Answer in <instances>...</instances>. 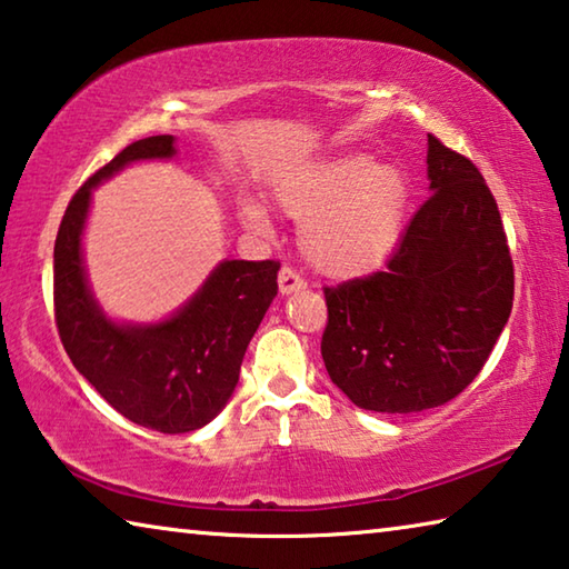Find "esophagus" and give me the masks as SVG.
<instances>
[{
    "mask_svg": "<svg viewBox=\"0 0 569 569\" xmlns=\"http://www.w3.org/2000/svg\"><path fill=\"white\" fill-rule=\"evenodd\" d=\"M278 288H281V293H296V291H303L306 281L301 278V273H296L291 266H283L281 273H278Z\"/></svg>",
    "mask_w": 569,
    "mask_h": 569,
    "instance_id": "obj_1",
    "label": "esophagus"
}]
</instances>
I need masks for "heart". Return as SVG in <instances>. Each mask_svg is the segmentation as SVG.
<instances>
[{"mask_svg": "<svg viewBox=\"0 0 569 569\" xmlns=\"http://www.w3.org/2000/svg\"><path fill=\"white\" fill-rule=\"evenodd\" d=\"M281 213L303 223L301 248L316 271L333 278L366 276L397 250L411 186L393 162L339 152L281 172L273 182ZM243 220L263 228L261 206L246 203Z\"/></svg>", "mask_w": 569, "mask_h": 569, "instance_id": "b5f03b06", "label": "heart"}]
</instances>
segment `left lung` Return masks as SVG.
I'll use <instances>...</instances> for the list:
<instances>
[{"instance_id":"1","label":"left lung","mask_w":569,"mask_h":569,"mask_svg":"<svg viewBox=\"0 0 569 569\" xmlns=\"http://www.w3.org/2000/svg\"><path fill=\"white\" fill-rule=\"evenodd\" d=\"M431 196L387 271L323 288L321 356L356 407L413 413L465 391L512 313L515 266L475 162L429 134Z\"/></svg>"}]
</instances>
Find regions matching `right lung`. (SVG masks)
Here are the masks:
<instances>
[{
	"label": "right lung",
	"mask_w": 569,
	"mask_h": 569,
	"mask_svg": "<svg viewBox=\"0 0 569 569\" xmlns=\"http://www.w3.org/2000/svg\"><path fill=\"white\" fill-rule=\"evenodd\" d=\"M176 156L172 134L118 152L74 192L54 240V323L74 369L124 419L162 435L196 431L226 407L250 339L278 293V261H223L168 321L114 323L100 311L80 236L98 182L134 160Z\"/></svg>",
	"instance_id": "right-lung-1"
}]
</instances>
